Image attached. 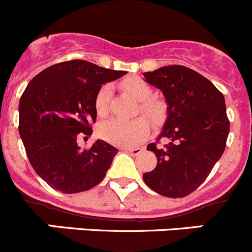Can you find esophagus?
Instances as JSON below:
<instances>
[{
  "instance_id": "obj_1",
  "label": "esophagus",
  "mask_w": 252,
  "mask_h": 252,
  "mask_svg": "<svg viewBox=\"0 0 252 252\" xmlns=\"http://www.w3.org/2000/svg\"><path fill=\"white\" fill-rule=\"evenodd\" d=\"M143 151V148L141 147H133V148H126V152H128L132 156H138Z\"/></svg>"
}]
</instances>
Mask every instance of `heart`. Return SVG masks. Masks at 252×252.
I'll use <instances>...</instances> for the list:
<instances>
[{"mask_svg":"<svg viewBox=\"0 0 252 252\" xmlns=\"http://www.w3.org/2000/svg\"><path fill=\"white\" fill-rule=\"evenodd\" d=\"M122 89L131 96L141 101L140 111L152 122L160 125L167 117V105L162 99L151 97L152 89L140 78H128L121 84ZM111 86L104 85L95 96V110L99 116H106L111 99ZM150 132V124L145 117L132 120L111 119L100 124L99 135L112 145L121 147H132L145 140Z\"/></svg>","mask_w":252,"mask_h":252,"instance_id":"b5f03b06","label":"heart"}]
</instances>
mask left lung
<instances>
[{"instance_id":"left-lung-1","label":"left lung","mask_w":252,"mask_h":252,"mask_svg":"<svg viewBox=\"0 0 252 252\" xmlns=\"http://www.w3.org/2000/svg\"><path fill=\"white\" fill-rule=\"evenodd\" d=\"M143 76L167 101V120L157 138L167 145L147 146L157 166L143 174V181L160 195L183 198L207 179L224 153L230 128L224 95L183 65L162 66Z\"/></svg>"}]
</instances>
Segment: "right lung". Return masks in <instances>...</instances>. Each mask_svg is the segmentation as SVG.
Returning <instances> with one entry per match:
<instances>
[{
  "instance_id": "obj_1",
  "label": "right lung",
  "mask_w": 252,
  "mask_h": 252,
  "mask_svg": "<svg viewBox=\"0 0 252 252\" xmlns=\"http://www.w3.org/2000/svg\"><path fill=\"white\" fill-rule=\"evenodd\" d=\"M125 74L75 59L48 66L30 81L20 100L18 130L33 169L53 189L79 193L106 176L117 148L97 140L80 150L76 140L93 133L101 85Z\"/></svg>"
}]
</instances>
